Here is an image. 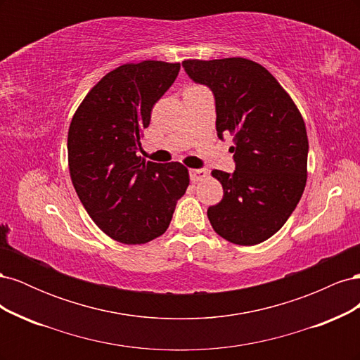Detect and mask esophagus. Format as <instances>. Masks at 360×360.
<instances>
[{
	"label": "esophagus",
	"instance_id": "1",
	"mask_svg": "<svg viewBox=\"0 0 360 360\" xmlns=\"http://www.w3.org/2000/svg\"><path fill=\"white\" fill-rule=\"evenodd\" d=\"M189 176H191V180L195 183V181L204 180L207 177V171L205 169H189Z\"/></svg>",
	"mask_w": 360,
	"mask_h": 360
}]
</instances>
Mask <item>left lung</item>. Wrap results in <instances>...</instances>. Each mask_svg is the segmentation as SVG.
Returning a JSON list of instances; mask_svg holds the SVG:
<instances>
[{
  "label": "left lung",
  "instance_id": "8db88e82",
  "mask_svg": "<svg viewBox=\"0 0 360 360\" xmlns=\"http://www.w3.org/2000/svg\"><path fill=\"white\" fill-rule=\"evenodd\" d=\"M189 78L214 94L217 136L230 134L236 171L213 169L224 198L209 207L213 230L252 246L287 222L307 186L308 135L290 94L266 68L240 57L184 60Z\"/></svg>",
  "mask_w": 360,
  "mask_h": 360
}]
</instances>
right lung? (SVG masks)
Here are the masks:
<instances>
[{
    "mask_svg": "<svg viewBox=\"0 0 360 360\" xmlns=\"http://www.w3.org/2000/svg\"><path fill=\"white\" fill-rule=\"evenodd\" d=\"M179 70L180 63L123 64L106 73L73 114L68 135L73 188L94 224L120 243L143 245L165 233L189 186L180 162L136 155L151 110Z\"/></svg>",
    "mask_w": 360,
    "mask_h": 360,
    "instance_id": "obj_1",
    "label": "right lung"
}]
</instances>
